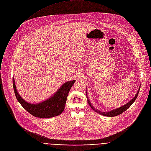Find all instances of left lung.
<instances>
[{
    "label": "left lung",
    "instance_id": "8db88e82",
    "mask_svg": "<svg viewBox=\"0 0 151 151\" xmlns=\"http://www.w3.org/2000/svg\"><path fill=\"white\" fill-rule=\"evenodd\" d=\"M139 90H140V87H139V89H138V91L136 95L135 96V97H134L132 100H131L128 103H127V104H125V105H124V106H121V107H120V108H117V109H114V110H112V111H110V112H102L99 111H98V110H96V109L92 106L91 104L89 102V100L88 99V103H89L90 106L92 108V109L94 111H95V112H98V113H99V114H101L102 115H104V116H109V117H114V116H118V115H119L122 114L123 112H124L127 109H128L132 105V104L135 101V100L137 99V97H138V93H139ZM86 94H87V93H86Z\"/></svg>",
    "mask_w": 151,
    "mask_h": 151
}]
</instances>
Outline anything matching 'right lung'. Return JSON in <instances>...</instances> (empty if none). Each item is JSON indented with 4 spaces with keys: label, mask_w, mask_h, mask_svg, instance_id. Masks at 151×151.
<instances>
[{
    "label": "right lung",
    "mask_w": 151,
    "mask_h": 151,
    "mask_svg": "<svg viewBox=\"0 0 151 151\" xmlns=\"http://www.w3.org/2000/svg\"><path fill=\"white\" fill-rule=\"evenodd\" d=\"M75 80L65 83L60 89L49 99L37 104H30L23 100L19 95L13 78L14 94L18 102L29 113L35 117L49 118L60 115L64 110L68 95Z\"/></svg>",
    "instance_id": "1"
}]
</instances>
